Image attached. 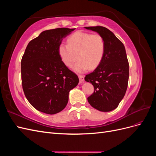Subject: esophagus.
Masks as SVG:
<instances>
[{
  "label": "esophagus",
  "mask_w": 156,
  "mask_h": 156,
  "mask_svg": "<svg viewBox=\"0 0 156 156\" xmlns=\"http://www.w3.org/2000/svg\"><path fill=\"white\" fill-rule=\"evenodd\" d=\"M79 82L83 83L84 81V76L82 75H79Z\"/></svg>",
  "instance_id": "obj_1"
}]
</instances>
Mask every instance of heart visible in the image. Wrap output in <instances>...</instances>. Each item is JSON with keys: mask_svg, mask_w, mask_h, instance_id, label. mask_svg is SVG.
<instances>
[{"mask_svg": "<svg viewBox=\"0 0 156 156\" xmlns=\"http://www.w3.org/2000/svg\"><path fill=\"white\" fill-rule=\"evenodd\" d=\"M58 51L67 67H72L78 58L74 69L77 72H83L100 64L105 53V42L100 34L77 31L68 37L67 44L58 45Z\"/></svg>", "mask_w": 156, "mask_h": 156, "instance_id": "heart-1", "label": "heart"}]
</instances>
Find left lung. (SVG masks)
<instances>
[{
  "instance_id": "left-lung-1",
  "label": "left lung",
  "mask_w": 156,
  "mask_h": 156,
  "mask_svg": "<svg viewBox=\"0 0 156 156\" xmlns=\"http://www.w3.org/2000/svg\"><path fill=\"white\" fill-rule=\"evenodd\" d=\"M97 32L105 42V53L100 64L84 79L90 82L94 92L87 99L96 109L108 112L115 109L125 96L129 79V62L125 47L105 27H85Z\"/></svg>"
}]
</instances>
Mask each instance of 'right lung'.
Segmentation results:
<instances>
[{
	"instance_id": "add662e5",
	"label": "right lung",
	"mask_w": 156,
	"mask_h": 156,
	"mask_svg": "<svg viewBox=\"0 0 156 156\" xmlns=\"http://www.w3.org/2000/svg\"><path fill=\"white\" fill-rule=\"evenodd\" d=\"M75 29L58 28L42 32L27 46L21 59V82L27 100L36 109L54 115L67 105L77 75L61 60L58 45Z\"/></svg>"
}]
</instances>
